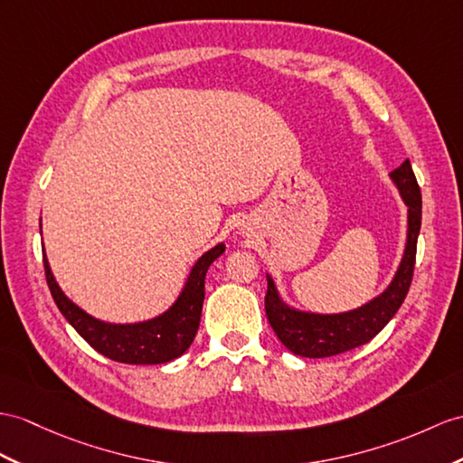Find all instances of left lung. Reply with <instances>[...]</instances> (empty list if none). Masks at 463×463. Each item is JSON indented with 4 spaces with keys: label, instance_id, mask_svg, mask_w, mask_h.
Returning a JSON list of instances; mask_svg holds the SVG:
<instances>
[{
    "label": "left lung",
    "instance_id": "1",
    "mask_svg": "<svg viewBox=\"0 0 463 463\" xmlns=\"http://www.w3.org/2000/svg\"><path fill=\"white\" fill-rule=\"evenodd\" d=\"M391 178L397 184L404 204L409 206V235L407 250H404L397 275L381 297L352 312L308 314L285 307L277 295L273 279L267 277V320L279 335V340L292 354L302 357H330L364 345L385 328L407 298L412 283L416 241H419L422 220V196L409 159L394 168Z\"/></svg>",
    "mask_w": 463,
    "mask_h": 463
}]
</instances>
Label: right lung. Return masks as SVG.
Instances as JSON below:
<instances>
[{
  "mask_svg": "<svg viewBox=\"0 0 463 463\" xmlns=\"http://www.w3.org/2000/svg\"><path fill=\"white\" fill-rule=\"evenodd\" d=\"M225 250L218 243L213 250L202 255L194 265L193 273L183 295L173 304V308L163 317L141 322V324H106L90 317L82 308H78L72 300L64 297V292L56 285L51 273L47 257H43L44 277L51 288V295L62 317L71 322L72 328L92 345L98 354L114 359L119 364L131 365H156L166 364L183 355L193 344L200 326L202 304H204V280L206 270Z\"/></svg>",
  "mask_w": 463,
  "mask_h": 463,
  "instance_id": "obj_1",
  "label": "right lung"
}]
</instances>
